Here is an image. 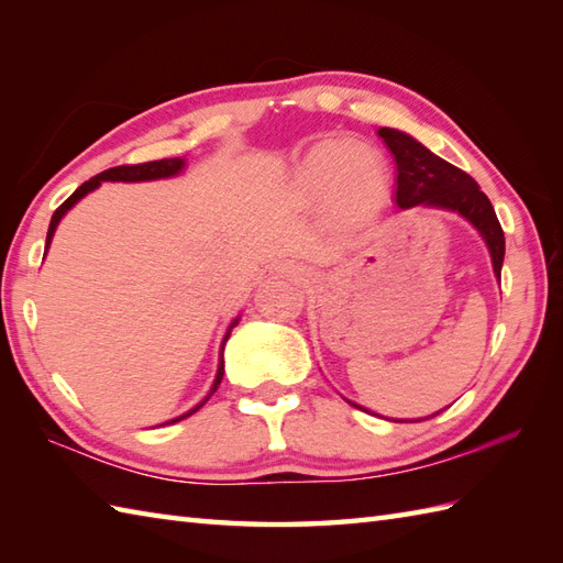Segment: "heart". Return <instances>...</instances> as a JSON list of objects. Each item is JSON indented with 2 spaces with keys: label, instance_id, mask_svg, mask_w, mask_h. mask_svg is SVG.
<instances>
[{
  "label": "heart",
  "instance_id": "obj_1",
  "mask_svg": "<svg viewBox=\"0 0 563 563\" xmlns=\"http://www.w3.org/2000/svg\"><path fill=\"white\" fill-rule=\"evenodd\" d=\"M387 162L373 147L351 137H324L309 150L290 176V194L317 206L331 202L343 218H363L385 198Z\"/></svg>",
  "mask_w": 563,
  "mask_h": 563
}]
</instances>
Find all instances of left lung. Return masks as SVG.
<instances>
[{
  "label": "left lung",
  "instance_id": "8db88e82",
  "mask_svg": "<svg viewBox=\"0 0 563 563\" xmlns=\"http://www.w3.org/2000/svg\"><path fill=\"white\" fill-rule=\"evenodd\" d=\"M377 135L387 142L394 162H397V206L401 210L423 206L460 212L482 234L488 254H492L496 278H500L506 256V236L504 230H500L492 200L486 198L479 184L470 174L457 169V166L440 159L438 154L423 147L409 133H401L397 128H379ZM357 409H363V406H357ZM416 421H423V418H416Z\"/></svg>",
  "mask_w": 563,
  "mask_h": 563
}]
</instances>
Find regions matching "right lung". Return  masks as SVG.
Instances as JSON below:
<instances>
[{"instance_id": "add662e5", "label": "right lung", "mask_w": 563, "mask_h": 563, "mask_svg": "<svg viewBox=\"0 0 563 563\" xmlns=\"http://www.w3.org/2000/svg\"><path fill=\"white\" fill-rule=\"evenodd\" d=\"M186 169V159H181V157H172V159H157V162H145V164H133V166H113V169H106V172H101V174H97L93 178H89V181H84L75 194H71L63 206H59L55 212H53V220H51V227H47V236H45V251L51 249V242H53V236H55V230H57V224H59V220L65 218V214L77 206V202L84 198V196H89L91 190H97L103 181H123V184H140V181H159V178H174V176H178ZM239 324V317L232 321L230 327H227V333H224V339H222V345H220V363H218V375H214V382H212V387H210V391L206 394V399L202 401H198L194 409H188L186 413H181V416H176V418H172V421H166V423H162V426H169V423H178V421H184V418H188V416H194L202 404H206L214 391H218V387H220V382H222V375H224V357H222V351H224V343H227V339H230V333H232V329Z\"/></svg>"}]
</instances>
